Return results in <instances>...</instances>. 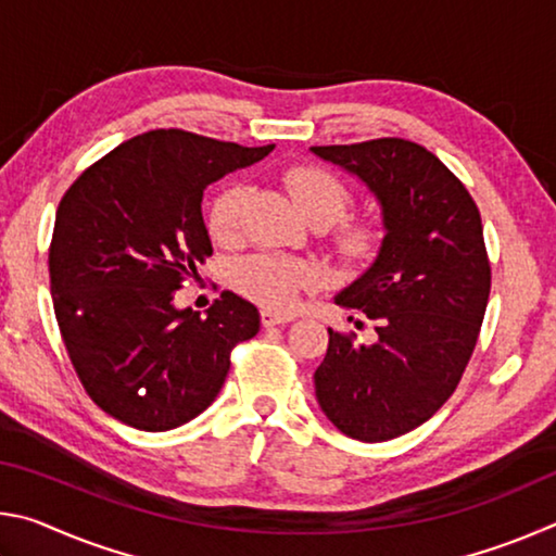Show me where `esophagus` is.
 <instances>
[{"label": "esophagus", "mask_w": 556, "mask_h": 556, "mask_svg": "<svg viewBox=\"0 0 556 556\" xmlns=\"http://www.w3.org/2000/svg\"><path fill=\"white\" fill-rule=\"evenodd\" d=\"M260 321L265 328H271V326H281V324H289L291 316L287 314H275V312H262L260 314Z\"/></svg>", "instance_id": "1"}]
</instances>
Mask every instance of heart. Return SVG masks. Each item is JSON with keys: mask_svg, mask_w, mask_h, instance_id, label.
Segmentation results:
<instances>
[{"mask_svg": "<svg viewBox=\"0 0 556 556\" xmlns=\"http://www.w3.org/2000/svg\"><path fill=\"white\" fill-rule=\"evenodd\" d=\"M285 184L299 211L308 220H326L333 225L341 220L348 205H351V191L333 172L316 164L291 166L285 174ZM250 201V188L242 181L223 186L208 203V232L215 242L230 244L238 240L242 228V215ZM382 244V228L370 220L345 223L333 235L336 255L348 265H365L378 257ZM318 275L306 262L279 257V255H252L235 267V287L242 296L255 301L265 308L287 312L296 304L299 291L314 287Z\"/></svg>", "mask_w": 556, "mask_h": 556, "instance_id": "heart-1", "label": "heart"}]
</instances>
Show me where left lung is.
Segmentation results:
<instances>
[{
	"label": "left lung",
	"instance_id": "obj_1",
	"mask_svg": "<svg viewBox=\"0 0 556 556\" xmlns=\"http://www.w3.org/2000/svg\"><path fill=\"white\" fill-rule=\"evenodd\" d=\"M312 152L361 178L384 225L378 260L336 296L370 318L375 341L328 328L316 400L345 437L388 441L425 425L473 355L491 294L481 213L466 186L409 139Z\"/></svg>",
	"mask_w": 556,
	"mask_h": 556
}]
</instances>
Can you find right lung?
Segmentation results:
<instances>
[{
    "label": "right lung",
    "instance_id": "obj_1",
    "mask_svg": "<svg viewBox=\"0 0 556 556\" xmlns=\"http://www.w3.org/2000/svg\"><path fill=\"white\" fill-rule=\"evenodd\" d=\"M184 129L112 149L63 193L49 248L55 321L90 400L142 431L176 429L218 397L232 348L260 331L250 301L223 291L208 314L174 291L213 255L205 186L265 159Z\"/></svg>",
    "mask_w": 556,
    "mask_h": 556
}]
</instances>
